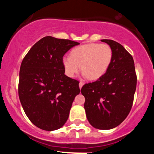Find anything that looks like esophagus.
I'll use <instances>...</instances> for the list:
<instances>
[{"instance_id":"1","label":"esophagus","mask_w":154,"mask_h":154,"mask_svg":"<svg viewBox=\"0 0 154 154\" xmlns=\"http://www.w3.org/2000/svg\"><path fill=\"white\" fill-rule=\"evenodd\" d=\"M83 85H84V84H83V83H82V82H80L79 83V89H81V88H82Z\"/></svg>"}]
</instances>
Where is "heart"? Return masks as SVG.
I'll return each mask as SVG.
<instances>
[{
    "instance_id": "1",
    "label": "heart",
    "mask_w": 154,
    "mask_h": 154,
    "mask_svg": "<svg viewBox=\"0 0 154 154\" xmlns=\"http://www.w3.org/2000/svg\"><path fill=\"white\" fill-rule=\"evenodd\" d=\"M113 51L107 44L89 43L78 46L71 51V56L62 58L65 74L70 78L80 69L83 76L96 80L105 75L112 61Z\"/></svg>"
}]
</instances>
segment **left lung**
Masks as SVG:
<instances>
[{"label": "left lung", "instance_id": "1", "mask_svg": "<svg viewBox=\"0 0 154 154\" xmlns=\"http://www.w3.org/2000/svg\"><path fill=\"white\" fill-rule=\"evenodd\" d=\"M113 51L112 61L103 77L83 85L81 93L90 124L99 130H111L126 119L133 103L137 85L132 56L121 44L103 39Z\"/></svg>", "mask_w": 154, "mask_h": 154}]
</instances>
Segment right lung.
<instances>
[{
    "mask_svg": "<svg viewBox=\"0 0 154 154\" xmlns=\"http://www.w3.org/2000/svg\"><path fill=\"white\" fill-rule=\"evenodd\" d=\"M77 42L47 36L31 48L19 72V97L29 119L43 130L54 131L64 125L79 82L64 75L62 58Z\"/></svg>",
    "mask_w": 154,
    "mask_h": 154,
    "instance_id": "obj_1",
    "label": "right lung"
}]
</instances>
